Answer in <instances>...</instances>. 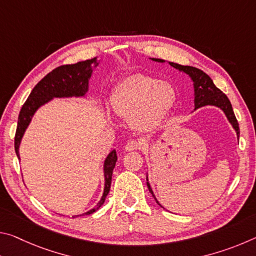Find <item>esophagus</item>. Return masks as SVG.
<instances>
[{"label":"esophagus","mask_w":256,"mask_h":256,"mask_svg":"<svg viewBox=\"0 0 256 256\" xmlns=\"http://www.w3.org/2000/svg\"><path fill=\"white\" fill-rule=\"evenodd\" d=\"M138 149H141V144L136 140L128 141L126 146H125V150L126 151H133V150H138Z\"/></svg>","instance_id":"obj_1"}]
</instances>
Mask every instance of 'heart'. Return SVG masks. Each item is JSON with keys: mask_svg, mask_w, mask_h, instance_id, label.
Instances as JSON below:
<instances>
[{"mask_svg": "<svg viewBox=\"0 0 256 256\" xmlns=\"http://www.w3.org/2000/svg\"><path fill=\"white\" fill-rule=\"evenodd\" d=\"M176 100V89L170 82L136 74L120 82L112 94L110 106L120 118L130 120L133 128L146 133L167 120Z\"/></svg>", "mask_w": 256, "mask_h": 256, "instance_id": "1", "label": "heart"}]
</instances>
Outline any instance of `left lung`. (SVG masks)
<instances>
[{"mask_svg": "<svg viewBox=\"0 0 256 256\" xmlns=\"http://www.w3.org/2000/svg\"><path fill=\"white\" fill-rule=\"evenodd\" d=\"M152 60H156V62H162V63L164 62V60H159V58H152ZM170 64L172 68H177V70L188 74L190 76V79L193 80L194 96H196L194 97V105H196V110L208 105L219 107L220 110H222V112L226 114L229 123L232 125V128H235V131L237 133V136L240 138V126H238L236 116L234 114L232 104L229 102V99L226 94L214 86V81L211 80V78L208 76L206 73L201 71L200 68L188 66H180V64L172 63V62H170ZM146 185H148V188L150 190V193L152 194V196L154 198V200L157 201L152 190L150 188L148 177H146ZM157 203L159 204L158 201ZM159 206H162V204Z\"/></svg>", "mask_w": 256, "mask_h": 256, "instance_id": "1", "label": "left lung"}]
</instances>
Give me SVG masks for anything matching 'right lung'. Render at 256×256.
<instances>
[{
  "label": "right lung",
  "instance_id": "right-lung-1",
  "mask_svg": "<svg viewBox=\"0 0 256 256\" xmlns=\"http://www.w3.org/2000/svg\"><path fill=\"white\" fill-rule=\"evenodd\" d=\"M92 64L94 66H98L97 58L92 60H82L76 64H66V66H60L54 68L46 76L34 86L32 92H30L29 97L24 104L22 108L19 112L18 118V126H16V136H14V150L16 154L20 159L19 154V146L22 138L26 128L32 120V116L36 110L44 104L48 102L53 98H62V97H82L88 92V82L92 73ZM118 156L116 151L112 150L107 156L104 164V174H105V188L104 193L98 202V204L84 214H92L100 208L107 194L110 193L112 170H114Z\"/></svg>",
  "mask_w": 256,
  "mask_h": 256
}]
</instances>
